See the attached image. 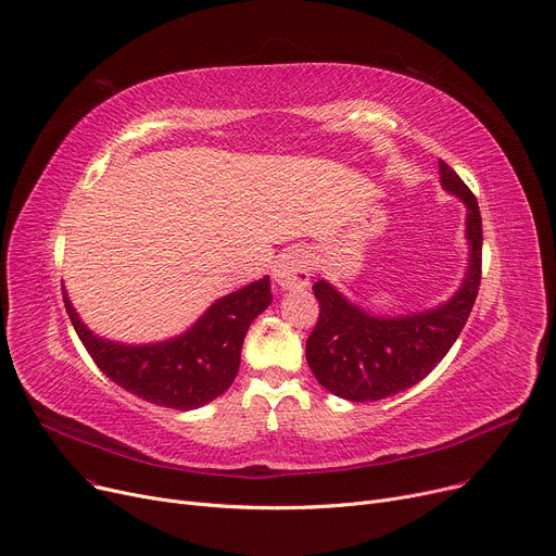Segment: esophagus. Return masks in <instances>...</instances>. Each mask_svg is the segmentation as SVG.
I'll use <instances>...</instances> for the list:
<instances>
[{
  "label": "esophagus",
  "instance_id": "obj_1",
  "mask_svg": "<svg viewBox=\"0 0 556 556\" xmlns=\"http://www.w3.org/2000/svg\"><path fill=\"white\" fill-rule=\"evenodd\" d=\"M312 260L303 249L282 253L274 264V280L280 289H303L309 285Z\"/></svg>",
  "mask_w": 556,
  "mask_h": 556
}]
</instances>
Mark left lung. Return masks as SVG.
<instances>
[{"label": "left lung", "instance_id": "left-lung-1", "mask_svg": "<svg viewBox=\"0 0 556 556\" xmlns=\"http://www.w3.org/2000/svg\"><path fill=\"white\" fill-rule=\"evenodd\" d=\"M441 182L466 203L470 247L468 274L445 305L399 319H378L349 303L326 282H314L319 321L307 337L305 357L314 378L339 399L382 401L426 378L453 349L475 305L482 280V215L457 172L439 161Z\"/></svg>", "mask_w": 556, "mask_h": 556}]
</instances>
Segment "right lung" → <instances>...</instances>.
Returning <instances> with one entry per match:
<instances>
[{
  "label": "right lung",
  "instance_id": "add662e5",
  "mask_svg": "<svg viewBox=\"0 0 556 556\" xmlns=\"http://www.w3.org/2000/svg\"><path fill=\"white\" fill-rule=\"evenodd\" d=\"M70 321L101 371L138 399L194 409L215 401L240 371V353L249 326L271 303L269 278L219 299L201 319L176 339L151 346H122L97 339L78 319L63 292Z\"/></svg>",
  "mask_w": 556,
  "mask_h": 556
}]
</instances>
